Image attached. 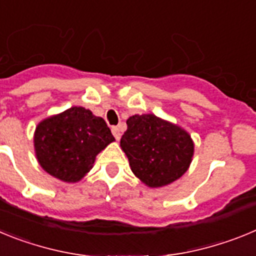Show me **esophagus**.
<instances>
[{
  "label": "esophagus",
  "instance_id": "34e87169",
  "mask_svg": "<svg viewBox=\"0 0 256 256\" xmlns=\"http://www.w3.org/2000/svg\"><path fill=\"white\" fill-rule=\"evenodd\" d=\"M112 132L114 134V137L116 140H120V130H119V126H112Z\"/></svg>",
  "mask_w": 256,
  "mask_h": 256
}]
</instances>
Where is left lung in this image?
<instances>
[{"mask_svg": "<svg viewBox=\"0 0 256 256\" xmlns=\"http://www.w3.org/2000/svg\"><path fill=\"white\" fill-rule=\"evenodd\" d=\"M120 148L133 174L151 188L180 180L191 165L195 144L182 126L154 114L132 115Z\"/></svg>", "mask_w": 256, "mask_h": 256, "instance_id": "left-lung-1", "label": "left lung"}]
</instances>
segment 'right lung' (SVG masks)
<instances>
[{
	"label": "right lung",
	"mask_w": 256,
	"mask_h": 256,
	"mask_svg": "<svg viewBox=\"0 0 256 256\" xmlns=\"http://www.w3.org/2000/svg\"><path fill=\"white\" fill-rule=\"evenodd\" d=\"M114 141L102 118L82 106L40 120L33 137L36 158L42 169L66 183L84 178L94 168L96 156Z\"/></svg>",
	"instance_id": "right-lung-1"
}]
</instances>
